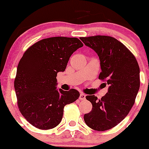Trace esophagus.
<instances>
[{
	"label": "esophagus",
	"instance_id": "obj_1",
	"mask_svg": "<svg viewBox=\"0 0 149 149\" xmlns=\"http://www.w3.org/2000/svg\"><path fill=\"white\" fill-rule=\"evenodd\" d=\"M79 100H86V94H81L80 96H79Z\"/></svg>",
	"mask_w": 149,
	"mask_h": 149
}]
</instances>
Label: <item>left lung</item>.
Segmentation results:
<instances>
[{
    "label": "left lung",
    "instance_id": "obj_1",
    "mask_svg": "<svg viewBox=\"0 0 149 149\" xmlns=\"http://www.w3.org/2000/svg\"><path fill=\"white\" fill-rule=\"evenodd\" d=\"M85 45L98 55L102 71L99 79L109 85L101 100L86 96L92 109L84 115L86 124L97 131L112 128L125 118L134 104L140 88V68L133 54L109 36L81 37Z\"/></svg>",
    "mask_w": 149,
    "mask_h": 149
}]
</instances>
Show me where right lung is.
I'll list each match as a JSON object with an SVG mask.
<instances>
[{
    "instance_id": "obj_1",
    "label": "right lung",
    "mask_w": 149,
    "mask_h": 149,
    "mask_svg": "<svg viewBox=\"0 0 149 149\" xmlns=\"http://www.w3.org/2000/svg\"><path fill=\"white\" fill-rule=\"evenodd\" d=\"M84 45L76 37L43 39L28 48L21 58L14 80L20 112L30 124L49 130L60 124L64 107L80 96L74 88H56L57 74L65 70L69 58Z\"/></svg>"
}]
</instances>
